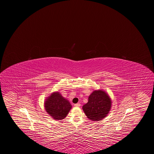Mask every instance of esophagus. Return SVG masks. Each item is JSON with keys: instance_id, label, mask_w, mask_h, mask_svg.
Segmentation results:
<instances>
[{"instance_id": "34e87169", "label": "esophagus", "mask_w": 154, "mask_h": 154, "mask_svg": "<svg viewBox=\"0 0 154 154\" xmlns=\"http://www.w3.org/2000/svg\"><path fill=\"white\" fill-rule=\"evenodd\" d=\"M74 106H76V107H79V106H80V103H76V104H74Z\"/></svg>"}]
</instances>
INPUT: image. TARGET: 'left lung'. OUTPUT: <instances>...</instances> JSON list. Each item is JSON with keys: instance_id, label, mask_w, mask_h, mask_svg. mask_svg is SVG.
<instances>
[{"instance_id": "8db88e82", "label": "left lung", "mask_w": 154, "mask_h": 154, "mask_svg": "<svg viewBox=\"0 0 154 154\" xmlns=\"http://www.w3.org/2000/svg\"><path fill=\"white\" fill-rule=\"evenodd\" d=\"M112 99L102 90H94L90 95L88 102L83 106V110L89 119L97 121L106 117L112 108Z\"/></svg>"}]
</instances>
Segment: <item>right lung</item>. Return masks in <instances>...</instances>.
Wrapping results in <instances>:
<instances>
[{
  "label": "right lung",
  "mask_w": 154,
  "mask_h": 154,
  "mask_svg": "<svg viewBox=\"0 0 154 154\" xmlns=\"http://www.w3.org/2000/svg\"><path fill=\"white\" fill-rule=\"evenodd\" d=\"M72 105L58 91L52 93L45 101L46 112L55 120H62L67 116Z\"/></svg>",
  "instance_id": "right-lung-1"
}]
</instances>
